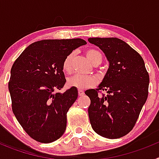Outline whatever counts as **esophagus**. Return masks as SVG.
Wrapping results in <instances>:
<instances>
[{"instance_id":"obj_1","label":"esophagus","mask_w":159,"mask_h":159,"mask_svg":"<svg viewBox=\"0 0 159 159\" xmlns=\"http://www.w3.org/2000/svg\"><path fill=\"white\" fill-rule=\"evenodd\" d=\"M78 94H79V95H80V96H82V95H84V91H82V90H79Z\"/></svg>"}]
</instances>
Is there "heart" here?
Masks as SVG:
<instances>
[{"label": "heart", "mask_w": 159, "mask_h": 159, "mask_svg": "<svg viewBox=\"0 0 159 159\" xmlns=\"http://www.w3.org/2000/svg\"><path fill=\"white\" fill-rule=\"evenodd\" d=\"M74 56H75V52H71L67 55L63 62V71L67 74L71 73L72 71V60ZM86 56L94 65H98L102 62V55L99 51L95 49L87 50ZM95 84H96L95 79L91 75H74L67 79V85L71 88H77V89L91 88V87L95 86Z\"/></svg>", "instance_id": "obj_1"}]
</instances>
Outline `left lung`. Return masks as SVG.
<instances>
[{"label": "left lung", "instance_id": "left-lung-1", "mask_svg": "<svg viewBox=\"0 0 159 159\" xmlns=\"http://www.w3.org/2000/svg\"><path fill=\"white\" fill-rule=\"evenodd\" d=\"M88 41L98 46L109 61L99 88L85 92L91 99L90 123L102 137L119 139L128 134L137 122L148 96L149 74L141 56L120 39L96 37Z\"/></svg>", "mask_w": 159, "mask_h": 159}]
</instances>
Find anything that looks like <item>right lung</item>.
<instances>
[{
  "label": "right lung",
  "mask_w": 159,
  "mask_h": 159,
  "mask_svg": "<svg viewBox=\"0 0 159 159\" xmlns=\"http://www.w3.org/2000/svg\"><path fill=\"white\" fill-rule=\"evenodd\" d=\"M83 39L43 40L32 43L11 68L8 90L14 116L40 143L56 141L67 127V112L78 97L75 88L57 92L66 83L62 64L67 55L86 44Z\"/></svg>",
  "instance_id": "add662e5"
}]
</instances>
